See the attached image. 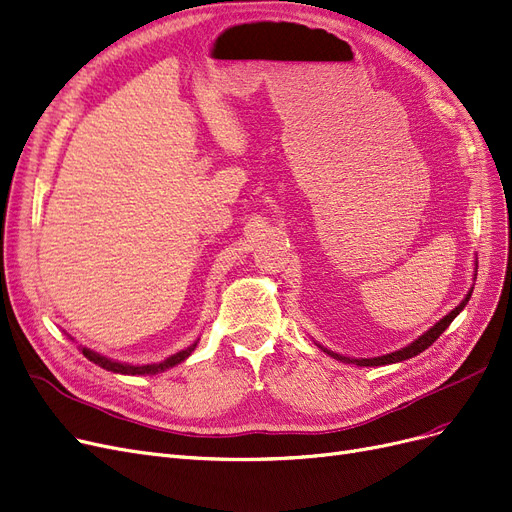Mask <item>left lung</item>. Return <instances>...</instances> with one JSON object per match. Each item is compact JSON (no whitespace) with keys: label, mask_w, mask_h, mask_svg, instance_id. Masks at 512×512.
<instances>
[{"label":"left lung","mask_w":512,"mask_h":512,"mask_svg":"<svg viewBox=\"0 0 512 512\" xmlns=\"http://www.w3.org/2000/svg\"><path fill=\"white\" fill-rule=\"evenodd\" d=\"M475 276H477V274H475ZM470 295H472V291L466 295V299L462 301V304H460L456 310H451L445 318L439 320L437 325H434L432 329H428L422 337L415 339L413 344H409V346H405V348H401V350H396V352H390V354H386V356H377V358H348V356H342V354H335V352H331V350H327V348H323V346H318V348H323L327 354H331L333 358H337V361H342V363H354V365H358V367H380V365H390V363L407 361V358L424 352L426 348H430L434 342H437V339L441 337V333L453 323V318H456V316L464 310V306L468 304Z\"/></svg>","instance_id":"left-lung-1"}]
</instances>
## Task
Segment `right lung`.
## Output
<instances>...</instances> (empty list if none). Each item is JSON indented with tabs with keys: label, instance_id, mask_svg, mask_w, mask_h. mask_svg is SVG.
<instances>
[{
	"label": "right lung",
	"instance_id": "add662e5",
	"mask_svg": "<svg viewBox=\"0 0 512 512\" xmlns=\"http://www.w3.org/2000/svg\"><path fill=\"white\" fill-rule=\"evenodd\" d=\"M196 346H198V342H194L192 346H187L185 350H181V352H177V354H173V356H168L166 361H162V363H156V365H141V367H139V365H124V363L109 361V358H105V356H101V354H97V352H92V350H88V348H82V354L88 358L90 363L99 365V367H103V369H107V371H113V373H124V375H154V373L166 371V369H170V367H175V365L183 363L185 358L194 352Z\"/></svg>",
	"mask_w": 512,
	"mask_h": 512
}]
</instances>
